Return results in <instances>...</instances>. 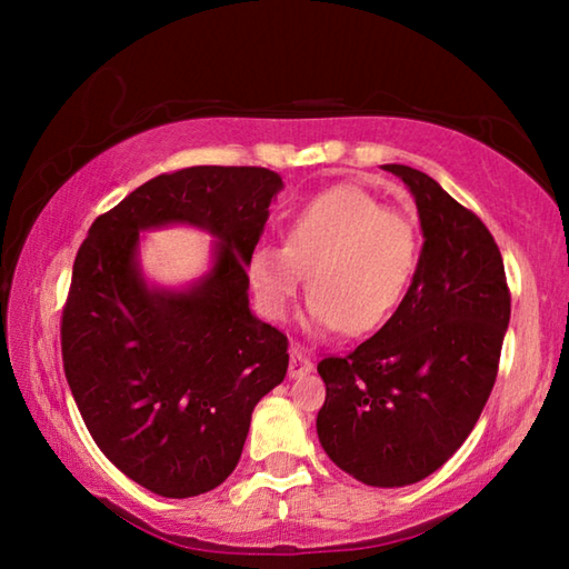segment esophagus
Returning <instances> with one entry per match:
<instances>
[{"instance_id": "34e87169", "label": "esophagus", "mask_w": 569, "mask_h": 569, "mask_svg": "<svg viewBox=\"0 0 569 569\" xmlns=\"http://www.w3.org/2000/svg\"><path fill=\"white\" fill-rule=\"evenodd\" d=\"M313 371V361L301 346H291V363H288V377L291 379H303L306 373Z\"/></svg>"}]
</instances>
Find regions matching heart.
<instances>
[{"instance_id": "1", "label": "heart", "mask_w": 569, "mask_h": 569, "mask_svg": "<svg viewBox=\"0 0 569 569\" xmlns=\"http://www.w3.org/2000/svg\"><path fill=\"white\" fill-rule=\"evenodd\" d=\"M417 268V236L407 218L359 186H336L288 216L283 246L248 256V281L268 319H283L303 286V326L313 333L377 331L407 296Z\"/></svg>"}]
</instances>
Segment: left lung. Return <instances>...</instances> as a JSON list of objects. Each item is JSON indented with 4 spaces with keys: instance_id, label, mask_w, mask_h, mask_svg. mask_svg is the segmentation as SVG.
<instances>
[{
    "instance_id": "left-lung-1",
    "label": "left lung",
    "mask_w": 569,
    "mask_h": 569,
    "mask_svg": "<svg viewBox=\"0 0 569 569\" xmlns=\"http://www.w3.org/2000/svg\"><path fill=\"white\" fill-rule=\"evenodd\" d=\"M381 168L413 196L423 246L391 319L319 363L316 431L346 475L391 489L435 475L475 429L497 379L509 291L502 253L475 213L427 172Z\"/></svg>"
}]
</instances>
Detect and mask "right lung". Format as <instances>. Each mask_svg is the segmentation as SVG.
Returning a JSON list of instances; mask_svg holds the SVG:
<instances>
[{
  "label": "right lung",
  "mask_w": 569,
  "mask_h": 569,
  "mask_svg": "<svg viewBox=\"0 0 569 569\" xmlns=\"http://www.w3.org/2000/svg\"><path fill=\"white\" fill-rule=\"evenodd\" d=\"M283 190L266 168L198 166L158 176L94 220L77 250L62 361L94 445L160 497L230 477L250 413L283 381L288 341L250 311L248 256ZM198 227L217 240L186 287L150 282L140 232Z\"/></svg>",
  "instance_id": "obj_1"
}]
</instances>
